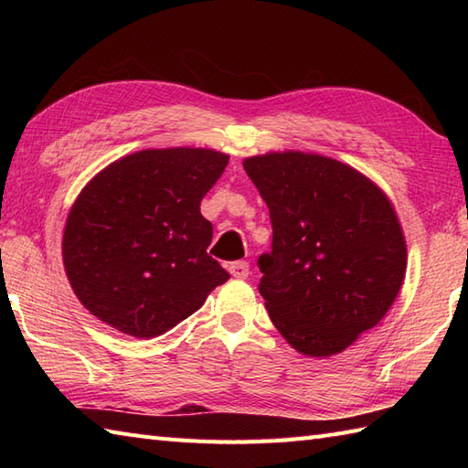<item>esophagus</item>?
I'll return each instance as SVG.
<instances>
[{
  "label": "esophagus",
  "instance_id": "34e87169",
  "mask_svg": "<svg viewBox=\"0 0 468 468\" xmlns=\"http://www.w3.org/2000/svg\"><path fill=\"white\" fill-rule=\"evenodd\" d=\"M229 273H231L233 277H237V280H245L247 275H250V263L247 261H235L229 265Z\"/></svg>",
  "mask_w": 468,
  "mask_h": 468
}]
</instances>
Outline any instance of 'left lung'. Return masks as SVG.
Instances as JSON below:
<instances>
[{"mask_svg":"<svg viewBox=\"0 0 468 468\" xmlns=\"http://www.w3.org/2000/svg\"><path fill=\"white\" fill-rule=\"evenodd\" d=\"M270 207L271 253L260 293L287 344L310 357L344 352L382 322L406 275V239L388 195L335 158L265 153L243 161Z\"/></svg>","mask_w":468,"mask_h":468,"instance_id":"left-lung-1","label":"left lung"}]
</instances>
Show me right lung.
<instances>
[{
    "mask_svg": "<svg viewBox=\"0 0 468 468\" xmlns=\"http://www.w3.org/2000/svg\"><path fill=\"white\" fill-rule=\"evenodd\" d=\"M229 163L213 148H146L94 175L69 208L62 260L78 300L126 335H163L229 273L201 201Z\"/></svg>",
    "mask_w": 468,
    "mask_h": 468,
    "instance_id": "right-lung-1",
    "label": "right lung"
}]
</instances>
